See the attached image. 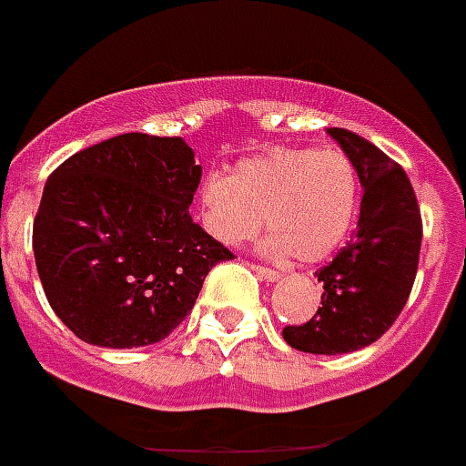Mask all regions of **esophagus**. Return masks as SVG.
I'll use <instances>...</instances> for the list:
<instances>
[{"label":"esophagus","instance_id":"1","mask_svg":"<svg viewBox=\"0 0 466 466\" xmlns=\"http://www.w3.org/2000/svg\"><path fill=\"white\" fill-rule=\"evenodd\" d=\"M254 273L261 275L263 279H268V282H278L279 278H282V273H278V270H270V268H263V266H252Z\"/></svg>","mask_w":466,"mask_h":466}]
</instances>
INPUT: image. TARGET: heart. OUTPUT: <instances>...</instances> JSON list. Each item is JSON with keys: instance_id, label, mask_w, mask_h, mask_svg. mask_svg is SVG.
<instances>
[{"instance_id": "obj_1", "label": "heart", "mask_w": 466, "mask_h": 466, "mask_svg": "<svg viewBox=\"0 0 466 466\" xmlns=\"http://www.w3.org/2000/svg\"><path fill=\"white\" fill-rule=\"evenodd\" d=\"M200 221L214 240L236 247L252 240L261 221L270 230L268 257L294 254L315 263L336 252L360 208V177L339 149H273L240 160L226 177L200 187Z\"/></svg>"}]
</instances>
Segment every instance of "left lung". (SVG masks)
Segmentation results:
<instances>
[{
  "instance_id": "8db88e82",
  "label": "left lung",
  "mask_w": 466,
  "mask_h": 466,
  "mask_svg": "<svg viewBox=\"0 0 466 466\" xmlns=\"http://www.w3.org/2000/svg\"><path fill=\"white\" fill-rule=\"evenodd\" d=\"M355 166L364 188L357 233L322 270V306L306 324L284 327L300 352L345 355L376 343L392 327L413 289L422 219L406 172L360 135L327 130Z\"/></svg>"
}]
</instances>
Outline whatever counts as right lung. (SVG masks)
I'll return each mask as SVG.
<instances>
[{
    "mask_svg": "<svg viewBox=\"0 0 466 466\" xmlns=\"http://www.w3.org/2000/svg\"><path fill=\"white\" fill-rule=\"evenodd\" d=\"M182 137L126 133L48 177L32 228L53 312L81 340L158 343L191 312L205 275L233 254L191 219L203 167Z\"/></svg>",
    "mask_w": 466,
    "mask_h": 466,
    "instance_id": "1",
    "label": "right lung"
}]
</instances>
